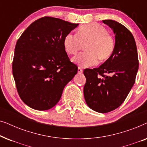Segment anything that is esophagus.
I'll list each match as a JSON object with an SVG mask.
<instances>
[{"mask_svg":"<svg viewBox=\"0 0 147 147\" xmlns=\"http://www.w3.org/2000/svg\"><path fill=\"white\" fill-rule=\"evenodd\" d=\"M78 73H79V74H82V72H83V69H82V67H78Z\"/></svg>","mask_w":147,"mask_h":147,"instance_id":"1","label":"esophagus"}]
</instances>
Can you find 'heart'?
<instances>
[{"label": "heart", "instance_id": "1", "mask_svg": "<svg viewBox=\"0 0 147 147\" xmlns=\"http://www.w3.org/2000/svg\"><path fill=\"white\" fill-rule=\"evenodd\" d=\"M86 44L87 51L78 53L72 61L83 67L97 65L100 60H106L112 55L115 43L108 30L98 23L82 26L77 33H68L63 40V46L69 55H74Z\"/></svg>", "mask_w": 147, "mask_h": 147}]
</instances>
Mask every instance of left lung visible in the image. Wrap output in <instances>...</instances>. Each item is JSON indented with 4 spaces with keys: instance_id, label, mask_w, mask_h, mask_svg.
<instances>
[{
    "instance_id": "8db88e82",
    "label": "left lung",
    "mask_w": 147,
    "mask_h": 147,
    "mask_svg": "<svg viewBox=\"0 0 147 147\" xmlns=\"http://www.w3.org/2000/svg\"><path fill=\"white\" fill-rule=\"evenodd\" d=\"M115 34L112 55L97 68L85 69L84 95L86 104L94 111L106 113L123 103L135 82L138 57L131 32L113 20H103Z\"/></svg>"
}]
</instances>
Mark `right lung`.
<instances>
[{"instance_id":"right-lung-1","label":"right lung","mask_w":147,"mask_h":147,"mask_svg":"<svg viewBox=\"0 0 147 147\" xmlns=\"http://www.w3.org/2000/svg\"><path fill=\"white\" fill-rule=\"evenodd\" d=\"M78 24L51 17L32 23L17 40L12 69L18 94L37 110L53 108L78 72L63 46L65 35Z\"/></svg>"}]
</instances>
